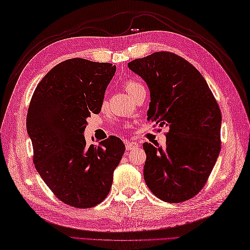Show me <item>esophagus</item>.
I'll use <instances>...</instances> for the list:
<instances>
[{"mask_svg":"<svg viewBox=\"0 0 250 250\" xmlns=\"http://www.w3.org/2000/svg\"><path fill=\"white\" fill-rule=\"evenodd\" d=\"M137 147H139V143L138 142H133V141H130V142H127L126 143V150H133L136 149Z\"/></svg>","mask_w":250,"mask_h":250,"instance_id":"obj_1","label":"esophagus"}]
</instances>
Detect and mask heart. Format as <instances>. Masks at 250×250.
<instances>
[{"label": "heart", "mask_w": 250, "mask_h": 250, "mask_svg": "<svg viewBox=\"0 0 250 250\" xmlns=\"http://www.w3.org/2000/svg\"><path fill=\"white\" fill-rule=\"evenodd\" d=\"M144 87L142 86L141 83L136 82V81H128L125 83V90L126 92L128 93L130 96H135L137 93H139L140 91L143 90ZM107 104V101L104 100V102H103V106H105Z\"/></svg>", "instance_id": "obj_1"}]
</instances>
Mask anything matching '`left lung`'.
Wrapping results in <instances>:
<instances>
[{"instance_id": "8db88e82", "label": "left lung", "mask_w": 250, "mask_h": 250, "mask_svg": "<svg viewBox=\"0 0 250 250\" xmlns=\"http://www.w3.org/2000/svg\"><path fill=\"white\" fill-rule=\"evenodd\" d=\"M150 92L147 120L169 127L167 145L143 143L144 180L167 203L194 197L208 180L221 150L222 114L195 66L171 52L128 62Z\"/></svg>"}]
</instances>
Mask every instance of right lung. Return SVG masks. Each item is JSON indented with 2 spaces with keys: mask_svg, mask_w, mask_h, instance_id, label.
Instances as JSON below:
<instances>
[{
  "mask_svg": "<svg viewBox=\"0 0 250 250\" xmlns=\"http://www.w3.org/2000/svg\"><path fill=\"white\" fill-rule=\"evenodd\" d=\"M115 69L83 58L64 60L42 78L29 103L26 128L35 167L56 197L75 208H92L107 197L125 151L118 137L88 146L83 136Z\"/></svg>",
  "mask_w": 250,
  "mask_h": 250,
  "instance_id": "right-lung-1",
  "label": "right lung"
}]
</instances>
